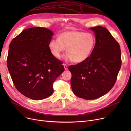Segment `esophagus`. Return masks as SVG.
Wrapping results in <instances>:
<instances>
[{"instance_id": "esophagus-1", "label": "esophagus", "mask_w": 131, "mask_h": 131, "mask_svg": "<svg viewBox=\"0 0 131 131\" xmlns=\"http://www.w3.org/2000/svg\"><path fill=\"white\" fill-rule=\"evenodd\" d=\"M63 65H64L65 70H67V66L66 64H63Z\"/></svg>"}]
</instances>
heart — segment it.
<instances>
[{"label": "heart", "instance_id": "obj_1", "mask_svg": "<svg viewBox=\"0 0 131 131\" xmlns=\"http://www.w3.org/2000/svg\"><path fill=\"white\" fill-rule=\"evenodd\" d=\"M95 43V37L90 33L67 31L60 34L58 38L51 39L48 46L52 54L57 58L61 57L67 48L68 53L64 56V60L80 63L90 56Z\"/></svg>", "mask_w": 131, "mask_h": 131}]
</instances>
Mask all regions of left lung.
Returning <instances> with one entry per match:
<instances>
[{"label":"left lung","mask_w":131,"mask_h":131,"mask_svg":"<svg viewBox=\"0 0 131 131\" xmlns=\"http://www.w3.org/2000/svg\"><path fill=\"white\" fill-rule=\"evenodd\" d=\"M90 29L94 32L96 41L90 56L68 67L73 92L86 100L97 99L111 90L122 65L120 46L109 31L102 26Z\"/></svg>","instance_id":"1"}]
</instances>
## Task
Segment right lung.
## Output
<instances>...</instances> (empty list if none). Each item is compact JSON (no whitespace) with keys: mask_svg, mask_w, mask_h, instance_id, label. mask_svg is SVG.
I'll return each mask as SVG.
<instances>
[{"mask_svg":"<svg viewBox=\"0 0 131 131\" xmlns=\"http://www.w3.org/2000/svg\"><path fill=\"white\" fill-rule=\"evenodd\" d=\"M53 36L45 27H31L14 38L7 65L17 90L33 100L43 99L53 92V83L64 71L62 62L49 48Z\"/></svg>","mask_w":131,"mask_h":131,"instance_id":"add662e5","label":"right lung"}]
</instances>
